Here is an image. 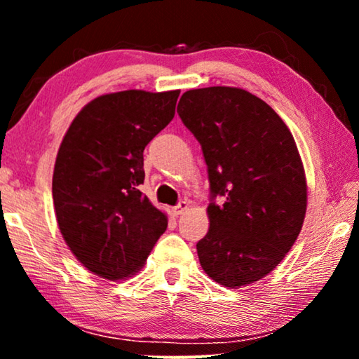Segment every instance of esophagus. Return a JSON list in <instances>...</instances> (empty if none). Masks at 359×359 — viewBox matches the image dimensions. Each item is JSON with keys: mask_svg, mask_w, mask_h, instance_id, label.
<instances>
[{"mask_svg": "<svg viewBox=\"0 0 359 359\" xmlns=\"http://www.w3.org/2000/svg\"><path fill=\"white\" fill-rule=\"evenodd\" d=\"M187 209H188V203L180 201L177 205H175V208H172V214L174 215H182Z\"/></svg>", "mask_w": 359, "mask_h": 359, "instance_id": "esophagus-1", "label": "esophagus"}]
</instances>
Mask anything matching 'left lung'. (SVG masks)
<instances>
[{
  "label": "left lung",
  "instance_id": "obj_1",
  "mask_svg": "<svg viewBox=\"0 0 359 359\" xmlns=\"http://www.w3.org/2000/svg\"><path fill=\"white\" fill-rule=\"evenodd\" d=\"M177 112L209 174L210 228L196 244L199 263L217 283L245 287L269 274L301 233L307 184L293 135L242 88L188 90Z\"/></svg>",
  "mask_w": 359,
  "mask_h": 359
}]
</instances>
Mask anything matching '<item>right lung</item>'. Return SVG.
Here are the masks:
<instances>
[{
  "label": "right lung",
  "instance_id": "obj_1",
  "mask_svg": "<svg viewBox=\"0 0 359 359\" xmlns=\"http://www.w3.org/2000/svg\"><path fill=\"white\" fill-rule=\"evenodd\" d=\"M180 90H126L90 101L60 145L52 194L74 257L107 280L144 266L168 217L139 190L144 149L174 118Z\"/></svg>",
  "mask_w": 359,
  "mask_h": 359
}]
</instances>
